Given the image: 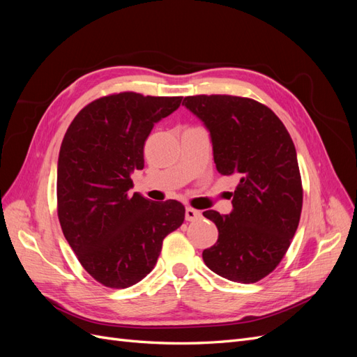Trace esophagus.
I'll list each match as a JSON object with an SVG mask.
<instances>
[{
  "mask_svg": "<svg viewBox=\"0 0 357 357\" xmlns=\"http://www.w3.org/2000/svg\"><path fill=\"white\" fill-rule=\"evenodd\" d=\"M201 218V211L192 208V207H186V220L192 222V220H197Z\"/></svg>",
  "mask_w": 357,
  "mask_h": 357,
  "instance_id": "1",
  "label": "esophagus"
}]
</instances>
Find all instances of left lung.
<instances>
[{
	"label": "left lung",
	"mask_w": 357,
	"mask_h": 357,
	"mask_svg": "<svg viewBox=\"0 0 357 357\" xmlns=\"http://www.w3.org/2000/svg\"><path fill=\"white\" fill-rule=\"evenodd\" d=\"M183 105L210 132L222 176H235L232 211L202 214L218 226V243L202 252L213 273L255 283L282 261L296 232L302 185L295 144L273 110L231 95L186 96Z\"/></svg>",
	"instance_id": "left-lung-1"
}]
</instances>
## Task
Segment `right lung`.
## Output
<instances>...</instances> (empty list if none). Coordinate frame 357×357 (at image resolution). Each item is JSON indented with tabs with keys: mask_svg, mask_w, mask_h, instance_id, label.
Instances as JSON below:
<instances>
[{
	"mask_svg": "<svg viewBox=\"0 0 357 357\" xmlns=\"http://www.w3.org/2000/svg\"><path fill=\"white\" fill-rule=\"evenodd\" d=\"M181 96L123 92L86 105L62 139L58 215L73 252L96 282L125 289L155 268L165 236L185 220V205L131 193V172L144 168L143 149L155 123Z\"/></svg>",
	"mask_w": 357,
	"mask_h": 357,
	"instance_id": "add662e5",
	"label": "right lung"
}]
</instances>
